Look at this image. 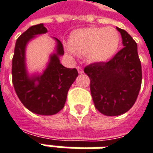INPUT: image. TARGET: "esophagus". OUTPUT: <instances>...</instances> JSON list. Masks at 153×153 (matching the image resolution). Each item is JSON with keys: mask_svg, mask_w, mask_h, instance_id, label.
Returning a JSON list of instances; mask_svg holds the SVG:
<instances>
[{"mask_svg": "<svg viewBox=\"0 0 153 153\" xmlns=\"http://www.w3.org/2000/svg\"><path fill=\"white\" fill-rule=\"evenodd\" d=\"M77 70L79 72V74H83L84 73V70H83V68L80 66L77 67Z\"/></svg>", "mask_w": 153, "mask_h": 153, "instance_id": "obj_1", "label": "esophagus"}]
</instances>
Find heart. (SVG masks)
Returning <instances> with one entry per match:
<instances>
[{"instance_id":"obj_1","label":"heart","mask_w":153,"mask_h":153,"mask_svg":"<svg viewBox=\"0 0 153 153\" xmlns=\"http://www.w3.org/2000/svg\"><path fill=\"white\" fill-rule=\"evenodd\" d=\"M119 35L112 27H89L74 31L68 51L70 54H85L91 62H105L119 47Z\"/></svg>"}]
</instances>
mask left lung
Here are the masks:
<instances>
[{
  "instance_id": "left-lung-1",
  "label": "left lung",
  "mask_w": 153,
  "mask_h": 153,
  "mask_svg": "<svg viewBox=\"0 0 153 153\" xmlns=\"http://www.w3.org/2000/svg\"><path fill=\"white\" fill-rule=\"evenodd\" d=\"M117 29L124 47L107 62H94L84 69L91 79L95 108L107 116H118L133 107L142 79L136 42L125 30Z\"/></svg>"
}]
</instances>
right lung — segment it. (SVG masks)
<instances>
[{
  "instance_id": "1",
  "label": "right lung",
  "mask_w": 153,
  "mask_h": 153,
  "mask_svg": "<svg viewBox=\"0 0 153 153\" xmlns=\"http://www.w3.org/2000/svg\"><path fill=\"white\" fill-rule=\"evenodd\" d=\"M47 32L44 24L31 26L18 38L12 65L14 90L18 97L29 111L40 115H53L62 110L66 102L67 95L78 76L76 68L62 66L59 56L64 49L60 40H56V53L51 60L43 74L29 78L25 68V46L35 35Z\"/></svg>"
}]
</instances>
